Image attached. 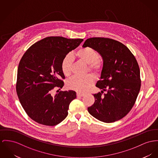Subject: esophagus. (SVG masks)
<instances>
[{
    "mask_svg": "<svg viewBox=\"0 0 158 158\" xmlns=\"http://www.w3.org/2000/svg\"><path fill=\"white\" fill-rule=\"evenodd\" d=\"M84 95H85V94H82V93L77 92V97H82V96H84Z\"/></svg>",
    "mask_w": 158,
    "mask_h": 158,
    "instance_id": "34e87169",
    "label": "esophagus"
}]
</instances>
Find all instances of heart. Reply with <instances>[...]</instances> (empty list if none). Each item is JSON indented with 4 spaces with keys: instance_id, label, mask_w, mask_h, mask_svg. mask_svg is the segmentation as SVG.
Returning a JSON list of instances; mask_svg holds the SVG:
<instances>
[{
    "instance_id": "heart-1",
    "label": "heart",
    "mask_w": 158,
    "mask_h": 158,
    "mask_svg": "<svg viewBox=\"0 0 158 158\" xmlns=\"http://www.w3.org/2000/svg\"><path fill=\"white\" fill-rule=\"evenodd\" d=\"M80 60L89 64V71L96 74L99 73L103 66L102 60L98 59V53L91 47H84L78 50L75 54ZM73 57L71 54H67L64 57L61 62V69L66 77H69L72 72ZM94 83V78L91 75L85 77L75 76L67 82V86L71 89L83 92L87 90Z\"/></svg>"
}]
</instances>
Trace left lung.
I'll return each mask as SVG.
<instances>
[{"mask_svg":"<svg viewBox=\"0 0 158 158\" xmlns=\"http://www.w3.org/2000/svg\"><path fill=\"white\" fill-rule=\"evenodd\" d=\"M87 47L95 49L103 59L100 80L96 84L102 90L94 94L95 102L88 111L101 122H116L131 111L139 94L141 79L137 60L126 46L113 39L89 38L83 45ZM104 91L107 93L102 95Z\"/></svg>","mask_w":158,"mask_h":158,"instance_id":"1","label":"left lung"}]
</instances>
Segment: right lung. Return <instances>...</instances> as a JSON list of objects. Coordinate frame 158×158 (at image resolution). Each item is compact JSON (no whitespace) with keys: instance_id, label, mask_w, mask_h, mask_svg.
<instances>
[{"instance_id":"right-lung-1","label":"right lung","mask_w":158,"mask_h":158,"mask_svg":"<svg viewBox=\"0 0 158 158\" xmlns=\"http://www.w3.org/2000/svg\"><path fill=\"white\" fill-rule=\"evenodd\" d=\"M83 41L49 36L33 44L23 56L17 70L16 91L23 109L33 120L54 126L68 116L76 92L60 91L52 96V91L63 87L62 59Z\"/></svg>"}]
</instances>
